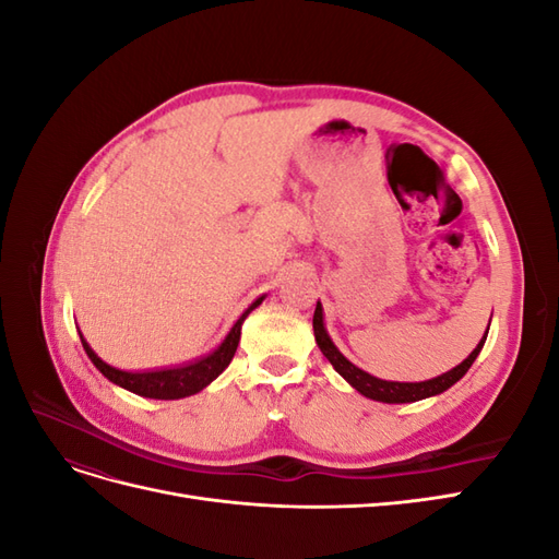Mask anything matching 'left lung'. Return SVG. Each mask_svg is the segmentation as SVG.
Here are the masks:
<instances>
[{
    "label": "left lung",
    "instance_id": "left-lung-1",
    "mask_svg": "<svg viewBox=\"0 0 559 559\" xmlns=\"http://www.w3.org/2000/svg\"><path fill=\"white\" fill-rule=\"evenodd\" d=\"M312 329H314V341H317L321 354H324V357L331 361V366L337 370V373H341L366 399L382 401V403H413V401H421V399H429V396H436V394H443L445 389H450L454 382H460L466 376V370L471 368V364L476 361V357L480 354V349L487 341V331H489V326H487L478 347L473 349L460 366H454L452 370H448V373L431 378V380H425V382H389V380H380L376 376H368L366 370L357 368L352 361H347L343 357L341 349L333 345V341L324 329V310H321V302H317V308H314Z\"/></svg>",
    "mask_w": 559,
    "mask_h": 559
}]
</instances>
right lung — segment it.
<instances>
[{"mask_svg": "<svg viewBox=\"0 0 559 559\" xmlns=\"http://www.w3.org/2000/svg\"><path fill=\"white\" fill-rule=\"evenodd\" d=\"M265 296L257 298L251 306L242 312V317L235 321L230 333L226 335V341L218 345L207 357H202L193 364H183V366H175V368H160V370H144V373H130V370H118L109 364H105L103 359L97 357L93 352V347L86 343V337L81 335L83 349H86L88 359L95 364V368L103 373L109 382L128 389V392L138 394V396H146V399H160V401H175V399H183L198 394L200 389H205L212 380H216L218 376L224 373L228 368V364L235 357V349H238L240 343V331H242V321L247 319V314L259 308Z\"/></svg>", "mask_w": 559, "mask_h": 559, "instance_id": "1", "label": "right lung"}]
</instances>
